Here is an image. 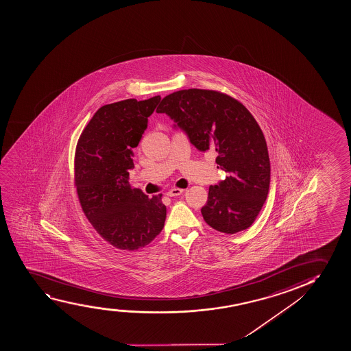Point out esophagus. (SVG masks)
<instances>
[{
	"label": "esophagus",
	"instance_id": "34e87169",
	"mask_svg": "<svg viewBox=\"0 0 351 351\" xmlns=\"http://www.w3.org/2000/svg\"><path fill=\"white\" fill-rule=\"evenodd\" d=\"M183 193V189H180V188H173V189H170L167 195L170 196V197H173V196H178V195H181Z\"/></svg>",
	"mask_w": 351,
	"mask_h": 351
}]
</instances>
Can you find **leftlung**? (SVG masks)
Segmentation results:
<instances>
[{
	"mask_svg": "<svg viewBox=\"0 0 351 351\" xmlns=\"http://www.w3.org/2000/svg\"><path fill=\"white\" fill-rule=\"evenodd\" d=\"M156 112L176 121L199 152H217V165L228 175L209 186L207 204L201 209L204 221L226 234L251 227L271 180L267 144L252 113L230 95L201 88L167 95Z\"/></svg>",
	"mask_w": 351,
	"mask_h": 351,
	"instance_id": "left-lung-1",
	"label": "left lung"
}]
</instances>
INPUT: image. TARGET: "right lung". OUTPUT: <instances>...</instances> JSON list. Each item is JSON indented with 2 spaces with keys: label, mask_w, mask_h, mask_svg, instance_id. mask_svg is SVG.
I'll use <instances>...</instances> for the list:
<instances>
[{
  "label": "right lung",
  "mask_w": 351,
  "mask_h": 351,
  "mask_svg": "<svg viewBox=\"0 0 351 351\" xmlns=\"http://www.w3.org/2000/svg\"><path fill=\"white\" fill-rule=\"evenodd\" d=\"M160 95L104 105L79 137L74 186L82 212L106 243L121 251L147 246L165 227L162 194L149 197L131 189L132 147L138 145Z\"/></svg>",
  "instance_id": "obj_1"
}]
</instances>
